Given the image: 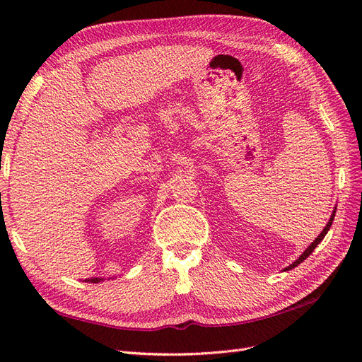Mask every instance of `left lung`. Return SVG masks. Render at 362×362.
I'll return each instance as SVG.
<instances>
[{"mask_svg":"<svg viewBox=\"0 0 362 362\" xmlns=\"http://www.w3.org/2000/svg\"><path fill=\"white\" fill-rule=\"evenodd\" d=\"M335 211H337V206H334V211H332V214H331V217H329V222H327L326 223V226L323 228V231L319 234V235H317V238L314 240V242L308 246V247H306L305 250H303V254L298 258V259H296L294 262H293V264H290L288 267H286V269H284V270H291V269H294V267H298L299 264H300V262L302 261H305L306 258H308L311 254H313V250L317 247V245H319L320 242H322V240L325 238V235L327 234V231H329V228H331V225H332V222H334V217H335Z\"/></svg>","mask_w":362,"mask_h":362,"instance_id":"1","label":"left lung"}]
</instances>
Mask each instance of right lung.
<instances>
[{"label":"right lung","instance_id":"1","mask_svg":"<svg viewBox=\"0 0 362 362\" xmlns=\"http://www.w3.org/2000/svg\"><path fill=\"white\" fill-rule=\"evenodd\" d=\"M86 282H92V284H98V282H101V281H104V278H87V279H84Z\"/></svg>","mask_w":362,"mask_h":362}]
</instances>
